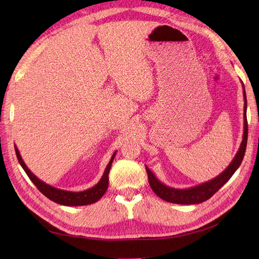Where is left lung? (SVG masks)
<instances>
[{"label": "left lung", "instance_id": "1", "mask_svg": "<svg viewBox=\"0 0 259 259\" xmlns=\"http://www.w3.org/2000/svg\"><path fill=\"white\" fill-rule=\"evenodd\" d=\"M243 89H244V85H243ZM244 134H243V140L239 151L236 155V158L233 159L230 165L225 169V171L214 178L210 182H207L205 184H202L200 186L190 188V189H185V190H178L173 189V188L166 187L165 185L161 184L158 179L154 177L152 171L146 167L147 174H148V180L149 185H150L151 189L153 192L158 195L159 198L162 200H165L170 203H176V204H198V203L204 202L208 200L210 197H213L221 188L228 182L231 178V176L234 174L241 163L244 158L245 150H246V144H247V119H246V94L244 89Z\"/></svg>", "mask_w": 259, "mask_h": 259}]
</instances>
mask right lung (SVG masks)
<instances>
[{"mask_svg": "<svg viewBox=\"0 0 259 259\" xmlns=\"http://www.w3.org/2000/svg\"><path fill=\"white\" fill-rule=\"evenodd\" d=\"M15 151H16L17 159L20 163V165L22 166L23 170L26 171V174L30 178L31 182H32L38 190H40L46 198H49L50 200L58 203V204L61 205H68V206H81V205H89L92 204V203L97 202L108 189V184H109V171H110V167L112 161L114 159V154L112 155V158L107 165V168L105 170V173L101 177L100 182L94 186L93 188L89 190H85L82 192H71V191H65V190H60L57 189V188H54L48 184L43 183L42 180L35 177L32 173H31L30 169L26 166L25 162L22 161L21 156L19 154L18 149L15 147Z\"/></svg>", "mask_w": 259, "mask_h": 259, "instance_id": "add662e5", "label": "right lung"}]
</instances>
